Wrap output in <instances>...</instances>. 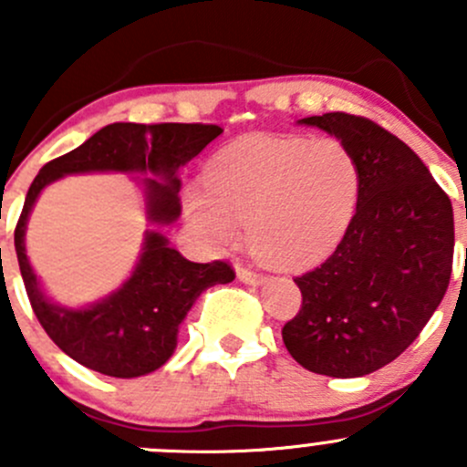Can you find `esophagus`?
I'll list each match as a JSON object with an SVG mask.
<instances>
[{
    "mask_svg": "<svg viewBox=\"0 0 467 467\" xmlns=\"http://www.w3.org/2000/svg\"><path fill=\"white\" fill-rule=\"evenodd\" d=\"M237 277L244 282V285H253V286H260L264 282L262 273L251 271V268H244V266H237Z\"/></svg>",
    "mask_w": 467,
    "mask_h": 467,
    "instance_id": "obj_1",
    "label": "esophagus"
}]
</instances>
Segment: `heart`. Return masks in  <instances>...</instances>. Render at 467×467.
I'll use <instances>...</instances> for the list:
<instances>
[{
    "label": "heart",
    "instance_id": "obj_1",
    "mask_svg": "<svg viewBox=\"0 0 467 467\" xmlns=\"http://www.w3.org/2000/svg\"><path fill=\"white\" fill-rule=\"evenodd\" d=\"M203 181L185 194L190 223L219 248L248 225L251 246L282 266L334 253L361 187L357 158L337 138H242L212 155Z\"/></svg>",
    "mask_w": 467,
    "mask_h": 467
}]
</instances>
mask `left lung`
<instances>
[{
    "mask_svg": "<svg viewBox=\"0 0 467 467\" xmlns=\"http://www.w3.org/2000/svg\"><path fill=\"white\" fill-rule=\"evenodd\" d=\"M341 140L359 164L355 219L321 266L296 277L303 307L282 327L289 355L327 378H364L402 355L441 305L454 212L402 140L346 112L298 119Z\"/></svg>",
    "mask_w": 467,
    "mask_h": 467,
    "instance_id": "left-lung-1",
    "label": "left lung"
}]
</instances>
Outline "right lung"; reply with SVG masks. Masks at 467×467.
I'll use <instances>...</instances> for the list:
<instances>
[{"label":"right lung","mask_w":467,"mask_h":467,"mask_svg":"<svg viewBox=\"0 0 467 467\" xmlns=\"http://www.w3.org/2000/svg\"><path fill=\"white\" fill-rule=\"evenodd\" d=\"M223 133L214 124H117L97 130L78 149L51 160L26 192L16 228V253L26 296L51 341L89 370L108 378H142L171 359L178 329L205 289L228 285L234 271L225 262L185 260L160 233L181 216L178 169ZM140 172L147 231L131 275L101 301L81 308L54 304L26 257V223L45 186L72 172Z\"/></svg>","instance_id":"add662e5"}]
</instances>
